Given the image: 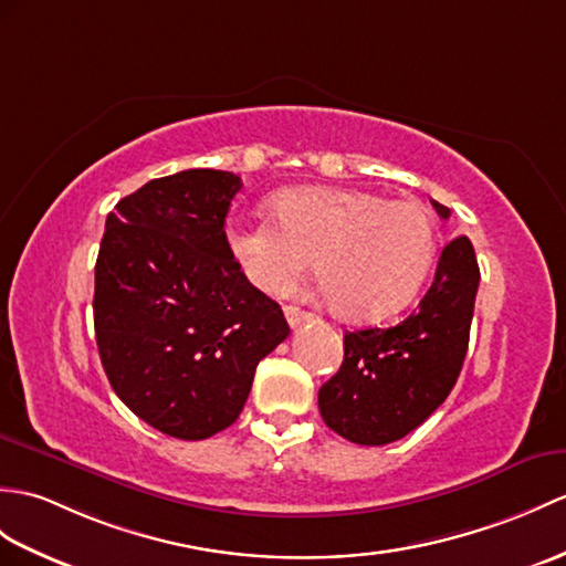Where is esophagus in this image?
<instances>
[{"mask_svg": "<svg viewBox=\"0 0 566 566\" xmlns=\"http://www.w3.org/2000/svg\"><path fill=\"white\" fill-rule=\"evenodd\" d=\"M284 318H286L289 325L296 327V325H301V323H304V321L308 318V313L296 308V306H284Z\"/></svg>", "mask_w": 566, "mask_h": 566, "instance_id": "34e87169", "label": "esophagus"}]
</instances>
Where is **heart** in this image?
Wrapping results in <instances>:
<instances>
[{
	"label": "heart",
	"mask_w": 566,
	"mask_h": 566,
	"mask_svg": "<svg viewBox=\"0 0 566 566\" xmlns=\"http://www.w3.org/2000/svg\"><path fill=\"white\" fill-rule=\"evenodd\" d=\"M277 223L231 221L227 239L248 282L284 294L315 274L347 321H380L410 304L437 253V221L417 200L369 190L296 188L272 202Z\"/></svg>",
	"instance_id": "b5f03b06"
}]
</instances>
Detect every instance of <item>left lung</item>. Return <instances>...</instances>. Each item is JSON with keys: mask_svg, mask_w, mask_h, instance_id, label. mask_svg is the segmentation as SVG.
<instances>
[{"mask_svg": "<svg viewBox=\"0 0 566 566\" xmlns=\"http://www.w3.org/2000/svg\"><path fill=\"white\" fill-rule=\"evenodd\" d=\"M431 205L439 217H451L449 207ZM478 284L475 248L458 235L405 321L386 331L345 333L343 366L318 390L325 424L359 446H386L422 424L463 369Z\"/></svg>", "mask_w": 566, "mask_h": 566, "instance_id": "1", "label": "left lung"}]
</instances>
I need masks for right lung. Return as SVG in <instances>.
Masks as SVG:
<instances>
[{
    "instance_id": "right-lung-1",
    "label": "right lung",
    "mask_w": 566,
    "mask_h": 566,
    "mask_svg": "<svg viewBox=\"0 0 566 566\" xmlns=\"http://www.w3.org/2000/svg\"><path fill=\"white\" fill-rule=\"evenodd\" d=\"M241 178L149 180L105 219L94 327L113 390L149 427L200 441L239 419L255 366L284 343L277 301L248 282L223 231Z\"/></svg>"
}]
</instances>
